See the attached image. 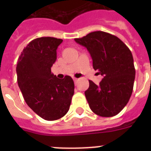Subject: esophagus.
Returning a JSON list of instances; mask_svg holds the SVG:
<instances>
[{"instance_id": "34e87169", "label": "esophagus", "mask_w": 151, "mask_h": 151, "mask_svg": "<svg viewBox=\"0 0 151 151\" xmlns=\"http://www.w3.org/2000/svg\"><path fill=\"white\" fill-rule=\"evenodd\" d=\"M73 80H74V82H75V84H76H76H77V82H78V78H73Z\"/></svg>"}]
</instances>
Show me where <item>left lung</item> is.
Returning <instances> with one entry per match:
<instances>
[{
    "mask_svg": "<svg viewBox=\"0 0 151 151\" xmlns=\"http://www.w3.org/2000/svg\"><path fill=\"white\" fill-rule=\"evenodd\" d=\"M75 41L87 48L93 68L104 76L99 85L89 80L85 94L91 110L100 116L117 115L132 93L135 69L132 52L116 36L101 31Z\"/></svg>",
    "mask_w": 151,
    "mask_h": 151,
    "instance_id": "8db88e82",
    "label": "left lung"
}]
</instances>
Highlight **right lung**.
<instances>
[{
  "instance_id": "add662e5",
  "label": "right lung",
  "mask_w": 151,
  "mask_h": 151,
  "mask_svg": "<svg viewBox=\"0 0 151 151\" xmlns=\"http://www.w3.org/2000/svg\"><path fill=\"white\" fill-rule=\"evenodd\" d=\"M62 42L52 37L35 38L23 49L17 62V82L24 100L45 120H57L66 115L74 94L71 77L60 79L51 73Z\"/></svg>"
}]
</instances>
